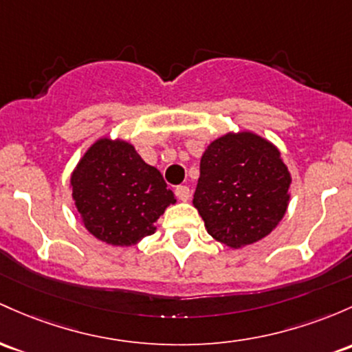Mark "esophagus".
<instances>
[{
    "label": "esophagus",
    "instance_id": "obj_1",
    "mask_svg": "<svg viewBox=\"0 0 352 352\" xmlns=\"http://www.w3.org/2000/svg\"><path fill=\"white\" fill-rule=\"evenodd\" d=\"M175 195L180 202H187L190 199V188L185 187V185H180V187L175 188Z\"/></svg>",
    "mask_w": 352,
    "mask_h": 352
}]
</instances>
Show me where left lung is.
Instances as JSON below:
<instances>
[{"label": "left lung", "mask_w": 352, "mask_h": 352, "mask_svg": "<svg viewBox=\"0 0 352 352\" xmlns=\"http://www.w3.org/2000/svg\"><path fill=\"white\" fill-rule=\"evenodd\" d=\"M291 184V172L272 142L250 130L227 132L204 150L192 204L215 241L242 249L279 226Z\"/></svg>", "instance_id": "left-lung-1"}]
</instances>
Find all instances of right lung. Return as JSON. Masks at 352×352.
<instances>
[{"instance_id":"right-lung-1","label":"right lung","mask_w":352,"mask_h":352,"mask_svg":"<svg viewBox=\"0 0 352 352\" xmlns=\"http://www.w3.org/2000/svg\"><path fill=\"white\" fill-rule=\"evenodd\" d=\"M80 220L95 239L132 247L155 234V222L177 199L155 167L123 138L100 137L69 177Z\"/></svg>"}]
</instances>
